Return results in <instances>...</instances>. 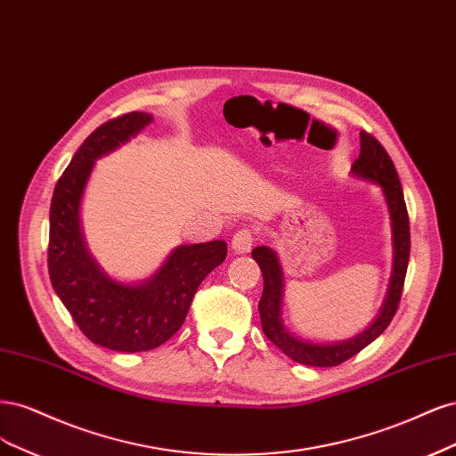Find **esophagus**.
<instances>
[{"mask_svg": "<svg viewBox=\"0 0 456 456\" xmlns=\"http://www.w3.org/2000/svg\"><path fill=\"white\" fill-rule=\"evenodd\" d=\"M254 240H256L254 231L248 229V227H242V229H239L237 232L232 234L231 246H232V249L237 254H248L249 249H252V246H254Z\"/></svg>", "mask_w": 456, "mask_h": 456, "instance_id": "1", "label": "esophagus"}]
</instances>
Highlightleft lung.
Returning <instances> with one entry per match:
<instances>
[{
  "mask_svg": "<svg viewBox=\"0 0 456 456\" xmlns=\"http://www.w3.org/2000/svg\"><path fill=\"white\" fill-rule=\"evenodd\" d=\"M352 174H354L356 178L383 187V195L387 199L388 214L392 219L394 265L390 286L383 308H380L379 316L370 328L363 330L356 337H350V339L339 343H313L291 335L282 322L284 276L281 269V261H278L274 249L267 246H257L252 252V257L257 261V265L263 273V296L257 305L263 333L267 335V339L273 345H276L286 356H289L297 363L313 367H335L346 362L348 358L356 356L360 350L373 343L377 337L388 328L395 311H398L400 306L411 249L409 216L403 200V189L390 155L387 153L383 145L365 130L360 132V155L354 160V165H352Z\"/></svg>",
  "mask_w": 456,
  "mask_h": 456,
  "instance_id": "left-lung-1",
  "label": "left lung"
}]
</instances>
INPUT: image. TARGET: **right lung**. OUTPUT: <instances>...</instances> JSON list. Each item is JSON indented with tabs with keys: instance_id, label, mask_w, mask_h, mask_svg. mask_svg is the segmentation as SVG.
<instances>
[{
	"instance_id": "right-lung-1",
	"label": "right lung",
	"mask_w": 456,
	"mask_h": 456,
	"mask_svg": "<svg viewBox=\"0 0 456 456\" xmlns=\"http://www.w3.org/2000/svg\"><path fill=\"white\" fill-rule=\"evenodd\" d=\"M153 121L132 111L100 125L58 180L49 214V276L73 322L94 345L143 352L167 343L189 313L200 282L227 256L224 240L175 248L150 281L123 284L100 269L81 232V197L94 160Z\"/></svg>"
}]
</instances>
